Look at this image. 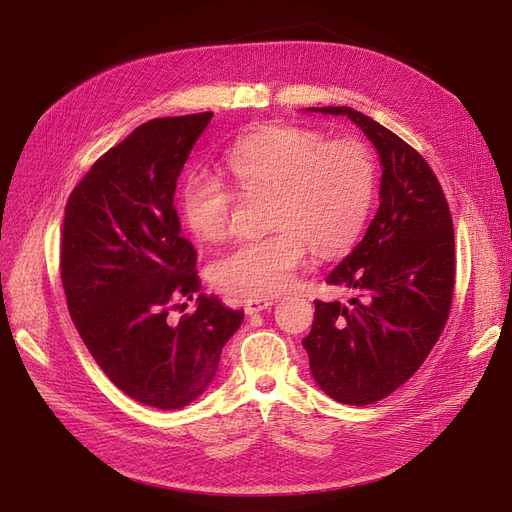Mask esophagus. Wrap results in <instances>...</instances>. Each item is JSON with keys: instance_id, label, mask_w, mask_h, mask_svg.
<instances>
[{"instance_id": "esophagus-1", "label": "esophagus", "mask_w": 512, "mask_h": 512, "mask_svg": "<svg viewBox=\"0 0 512 512\" xmlns=\"http://www.w3.org/2000/svg\"><path fill=\"white\" fill-rule=\"evenodd\" d=\"M274 303V299L270 297H253V299H244V311H247L249 316L259 314V311L268 309Z\"/></svg>"}]
</instances>
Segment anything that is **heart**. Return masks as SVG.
I'll list each match as a JSON object with an SVG mask.
<instances>
[{
  "label": "heart",
  "instance_id": "b5f03b06",
  "mask_svg": "<svg viewBox=\"0 0 512 512\" xmlns=\"http://www.w3.org/2000/svg\"><path fill=\"white\" fill-rule=\"evenodd\" d=\"M242 192H270L265 236L236 240L211 263V278L240 297H272L293 284L309 244L322 257L358 240L376 190L372 152L358 140L330 142L322 131L280 125L238 140L226 154ZM236 188L209 169L184 177L180 213L201 240L232 230Z\"/></svg>",
  "mask_w": 512,
  "mask_h": 512
}]
</instances>
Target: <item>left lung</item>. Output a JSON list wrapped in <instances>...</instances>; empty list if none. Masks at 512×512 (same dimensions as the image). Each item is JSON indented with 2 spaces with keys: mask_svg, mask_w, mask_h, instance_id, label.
Wrapping results in <instances>:
<instances>
[{
  "mask_svg": "<svg viewBox=\"0 0 512 512\" xmlns=\"http://www.w3.org/2000/svg\"><path fill=\"white\" fill-rule=\"evenodd\" d=\"M345 115L381 154V205L364 238L326 278L353 288L349 305L316 301L303 339L316 383L332 399L368 406L422 366L448 322L456 253L446 194L429 163L393 131L349 106Z\"/></svg>",
  "mask_w": 512,
  "mask_h": 512,
  "instance_id": "8db88e82",
  "label": "left lung"
}]
</instances>
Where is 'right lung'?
I'll list each match as a JSON object with an SVG mask.
<instances>
[{
    "instance_id": "1",
    "label": "right lung",
    "mask_w": 512,
    "mask_h": 512,
    "mask_svg": "<svg viewBox=\"0 0 512 512\" xmlns=\"http://www.w3.org/2000/svg\"><path fill=\"white\" fill-rule=\"evenodd\" d=\"M211 117H163L133 129L64 207L60 278L79 337L125 395L159 410L184 408L209 387L244 320L242 309L203 293L196 311L169 320L201 288L173 196Z\"/></svg>"
}]
</instances>
